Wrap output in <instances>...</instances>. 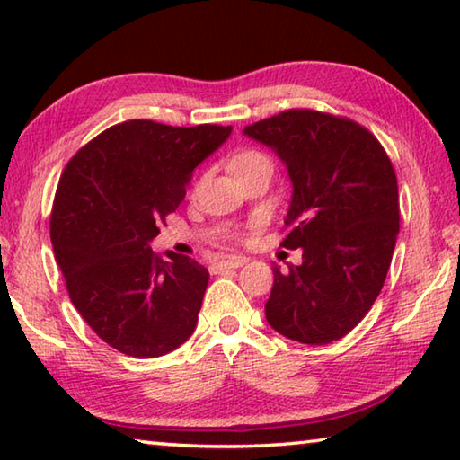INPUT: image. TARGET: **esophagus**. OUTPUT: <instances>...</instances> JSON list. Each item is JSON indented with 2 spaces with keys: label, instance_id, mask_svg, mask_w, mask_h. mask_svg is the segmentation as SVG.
I'll list each match as a JSON object with an SVG mask.
<instances>
[{
  "label": "esophagus",
  "instance_id": "34e87169",
  "mask_svg": "<svg viewBox=\"0 0 460 460\" xmlns=\"http://www.w3.org/2000/svg\"><path fill=\"white\" fill-rule=\"evenodd\" d=\"M245 263H247V258H243V255H233V258L217 261L215 270H237L241 266H245Z\"/></svg>",
  "mask_w": 460,
  "mask_h": 460
}]
</instances>
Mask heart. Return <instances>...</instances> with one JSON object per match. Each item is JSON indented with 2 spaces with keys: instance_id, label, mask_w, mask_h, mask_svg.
Masks as SVG:
<instances>
[{
  "instance_id": "heart-1",
  "label": "heart",
  "mask_w": 460,
  "mask_h": 460,
  "mask_svg": "<svg viewBox=\"0 0 460 460\" xmlns=\"http://www.w3.org/2000/svg\"><path fill=\"white\" fill-rule=\"evenodd\" d=\"M260 168H271V162L266 154L261 152H255V150H245V152H239L231 158V170L233 174L239 178H243L245 174H252L255 170Z\"/></svg>"
}]
</instances>
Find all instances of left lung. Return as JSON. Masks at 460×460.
<instances>
[{"instance_id": "obj_1", "label": "left lung", "mask_w": 460, "mask_h": 460, "mask_svg": "<svg viewBox=\"0 0 460 460\" xmlns=\"http://www.w3.org/2000/svg\"><path fill=\"white\" fill-rule=\"evenodd\" d=\"M282 160L292 182L282 245L302 263L274 270L266 321L286 339L329 345L377 300L400 233V194L381 144L355 121L290 109L243 129Z\"/></svg>"}]
</instances>
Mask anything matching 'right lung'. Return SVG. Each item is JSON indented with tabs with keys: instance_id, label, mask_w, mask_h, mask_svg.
Masks as SVG:
<instances>
[{
	"instance_id": "1",
	"label": "right lung",
	"mask_w": 460,
	"mask_h": 460,
	"mask_svg": "<svg viewBox=\"0 0 460 460\" xmlns=\"http://www.w3.org/2000/svg\"><path fill=\"white\" fill-rule=\"evenodd\" d=\"M231 131L123 121L76 152L60 176L54 258L84 323L123 355H166L197 329L207 268L174 252L160 260L150 243L182 202L194 168Z\"/></svg>"
}]
</instances>
